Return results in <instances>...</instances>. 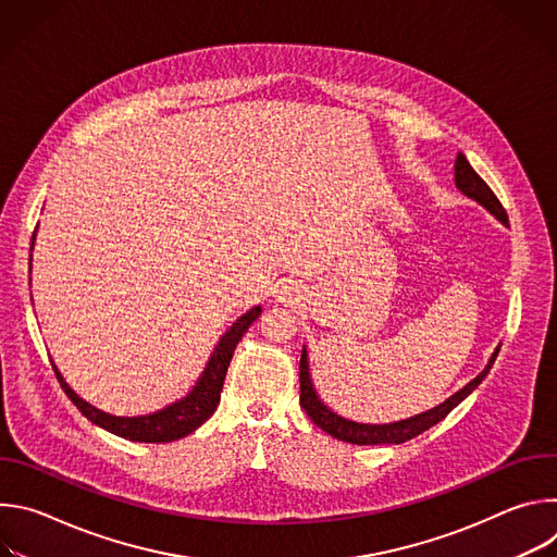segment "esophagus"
Here are the masks:
<instances>
[{
    "label": "esophagus",
    "mask_w": 557,
    "mask_h": 557,
    "mask_svg": "<svg viewBox=\"0 0 557 557\" xmlns=\"http://www.w3.org/2000/svg\"><path fill=\"white\" fill-rule=\"evenodd\" d=\"M286 288H288V286H286Z\"/></svg>",
    "instance_id": "34e87169"
}]
</instances>
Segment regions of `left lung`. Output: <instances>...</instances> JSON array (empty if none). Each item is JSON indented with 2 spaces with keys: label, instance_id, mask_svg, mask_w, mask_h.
<instances>
[{
  "label": "left lung",
  "instance_id": "obj_1",
  "mask_svg": "<svg viewBox=\"0 0 557 557\" xmlns=\"http://www.w3.org/2000/svg\"><path fill=\"white\" fill-rule=\"evenodd\" d=\"M454 178H456V187L473 198L475 202H481L485 209H490L500 222L507 224V211L500 205V200L496 198V194L490 189V185L471 170V165L467 163V158L462 153L456 156V163H454ZM498 350L492 355L487 368L475 376L473 381H469L462 389H458L456 394H451L449 399L441 406H436L434 410H428L423 414H417L412 419L399 421V423H389V425H366V423H355L348 419L337 417L333 410H329L322 401L320 396L314 394L312 383H310V374H308V359H306V350H301V359H299V406L306 410L308 419L317 425L322 428L326 434H331L337 441H346L352 445H387V443H406L419 434H423L425 430L434 428L436 423H441L462 399L469 396L475 387L481 385V381L487 376V372L492 370Z\"/></svg>",
  "mask_w": 557,
  "mask_h": 557
}]
</instances>
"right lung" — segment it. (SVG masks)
<instances>
[{
  "label": "right lung",
  "mask_w": 557,
  "mask_h": 557,
  "mask_svg": "<svg viewBox=\"0 0 557 557\" xmlns=\"http://www.w3.org/2000/svg\"><path fill=\"white\" fill-rule=\"evenodd\" d=\"M260 312H262L260 306L251 308L222 335L202 376L198 379L196 387L185 396L183 401H178L161 412H156V414H149V417L121 419V417L106 414V412L92 408L90 404H86L84 399H78L74 389H70V385L63 381L59 370L54 366H52V370H54L63 392L67 394V399L95 425H99L121 438H129V441H138V443H172V441H178V438L191 434L194 430H198L215 412L233 350H235L237 342H240L243 335L249 331V326L258 320Z\"/></svg>",
  "instance_id": "add662e5"
}]
</instances>
